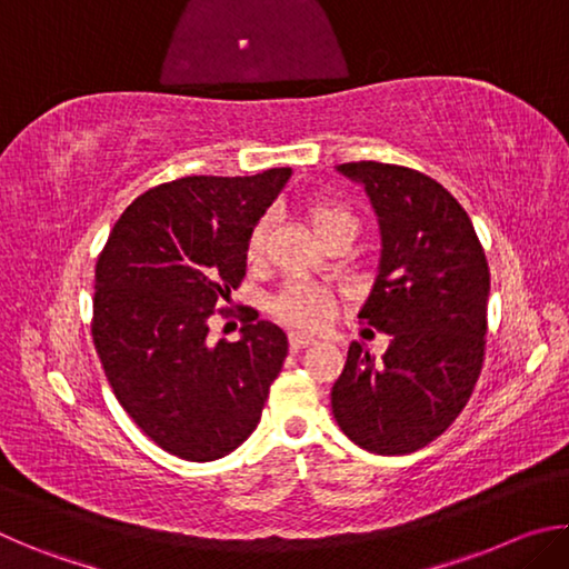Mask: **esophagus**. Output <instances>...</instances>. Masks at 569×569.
Masks as SVG:
<instances>
[{
    "label": "esophagus",
    "instance_id": "34e87169",
    "mask_svg": "<svg viewBox=\"0 0 569 569\" xmlns=\"http://www.w3.org/2000/svg\"><path fill=\"white\" fill-rule=\"evenodd\" d=\"M288 341H291V349L293 351H301V349H306V346L313 343V336H306V333L293 331L291 336H288Z\"/></svg>",
    "mask_w": 569,
    "mask_h": 569
}]
</instances>
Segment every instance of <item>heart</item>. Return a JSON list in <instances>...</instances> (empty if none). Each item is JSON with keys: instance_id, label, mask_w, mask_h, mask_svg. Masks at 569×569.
Returning a JSON list of instances; mask_svg holds the SVG:
<instances>
[{"instance_id": "b5f03b06", "label": "heart", "mask_w": 569, "mask_h": 569, "mask_svg": "<svg viewBox=\"0 0 569 569\" xmlns=\"http://www.w3.org/2000/svg\"><path fill=\"white\" fill-rule=\"evenodd\" d=\"M306 218L313 233L319 236V240L339 228H349L356 233V218L351 210L329 198H313L311 203L306 206ZM266 243H268V223L263 220V223H258L248 236V246H246L248 263L256 266L263 261ZM331 311H333L331 296L326 293L323 288L306 281H291L273 301V313L283 323L296 326V329H319V326H323L331 319Z\"/></svg>"}]
</instances>
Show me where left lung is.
Returning <instances> with one entry per match:
<instances>
[{
  "label": "left lung",
  "mask_w": 569,
  "mask_h": 569,
  "mask_svg": "<svg viewBox=\"0 0 569 569\" xmlns=\"http://www.w3.org/2000/svg\"><path fill=\"white\" fill-rule=\"evenodd\" d=\"M379 226V266L359 311L389 333L377 359L351 341L331 389L343 435L373 455L435 441L471 397L485 359L489 266L475 226L437 180L387 162H343Z\"/></svg>",
  "instance_id": "8db88e82"
}]
</instances>
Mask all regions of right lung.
Returning a JSON list of instances; mask_svg holds the SVG:
<instances>
[{"label": "right lung", "instance_id": "add662e5", "mask_svg": "<svg viewBox=\"0 0 569 569\" xmlns=\"http://www.w3.org/2000/svg\"><path fill=\"white\" fill-rule=\"evenodd\" d=\"M291 172L162 182L128 206L98 258L92 341L104 377L130 419L180 459L243 445L281 373V326L256 313L238 341L210 343L208 319L243 281L250 230Z\"/></svg>", "mask_w": 569, "mask_h": 569}]
</instances>
